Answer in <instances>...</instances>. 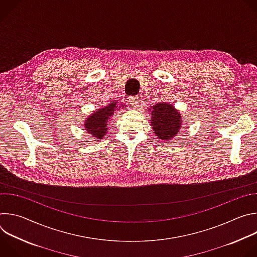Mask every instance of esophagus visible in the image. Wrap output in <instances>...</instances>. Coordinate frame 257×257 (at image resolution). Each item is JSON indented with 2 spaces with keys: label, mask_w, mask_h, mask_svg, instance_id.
Listing matches in <instances>:
<instances>
[{
  "label": "esophagus",
  "mask_w": 257,
  "mask_h": 257,
  "mask_svg": "<svg viewBox=\"0 0 257 257\" xmlns=\"http://www.w3.org/2000/svg\"><path fill=\"white\" fill-rule=\"evenodd\" d=\"M129 102L131 103V105L133 107H137L140 104V97L138 95H134V96H130L129 97Z\"/></svg>",
  "instance_id": "1"
}]
</instances>
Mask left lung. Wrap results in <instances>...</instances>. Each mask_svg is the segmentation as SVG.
I'll use <instances>...</instances> for the list:
<instances>
[{"label": "left lung", "instance_id": "left-lung-1", "mask_svg": "<svg viewBox=\"0 0 257 257\" xmlns=\"http://www.w3.org/2000/svg\"><path fill=\"white\" fill-rule=\"evenodd\" d=\"M151 108V123L155 134L161 140H171L182 127L181 113L168 102H158Z\"/></svg>", "mask_w": 257, "mask_h": 257}]
</instances>
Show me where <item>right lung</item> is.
I'll return each mask as SVG.
<instances>
[{"label":"right lung","instance_id":"1","mask_svg":"<svg viewBox=\"0 0 257 257\" xmlns=\"http://www.w3.org/2000/svg\"><path fill=\"white\" fill-rule=\"evenodd\" d=\"M121 102V101H120ZM125 104L119 105L117 101L108 103L107 105L96 108V111L92 113L85 119L84 128L88 134H90L95 139H102L107 131V123L111 120L116 108L124 107Z\"/></svg>","mask_w":257,"mask_h":257}]
</instances>
